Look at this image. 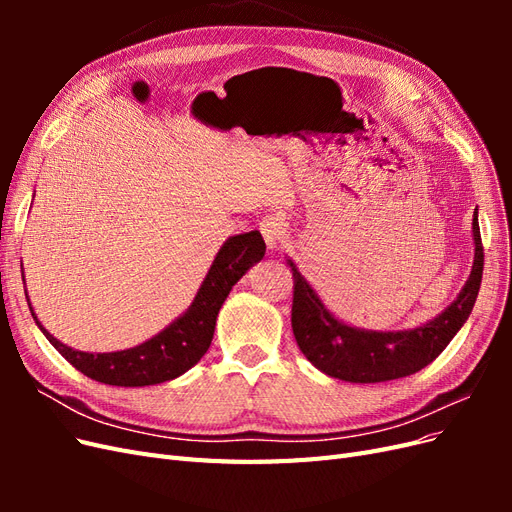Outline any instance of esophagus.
Masks as SVG:
<instances>
[{
  "mask_svg": "<svg viewBox=\"0 0 512 512\" xmlns=\"http://www.w3.org/2000/svg\"><path fill=\"white\" fill-rule=\"evenodd\" d=\"M260 232L269 250H275V247H280L286 239V222L277 213H271L267 218H262Z\"/></svg>",
  "mask_w": 512,
  "mask_h": 512,
  "instance_id": "obj_1",
  "label": "esophagus"
}]
</instances>
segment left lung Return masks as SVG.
<instances>
[{"label":"left lung","instance_id":"8db88e82","mask_svg":"<svg viewBox=\"0 0 512 512\" xmlns=\"http://www.w3.org/2000/svg\"><path fill=\"white\" fill-rule=\"evenodd\" d=\"M472 232L476 252L470 280L463 286L453 305H448V309H444L436 320H431L425 327H418L414 331H359L339 322L324 309V305L316 297V292L309 288L303 275L290 262V322L294 339H297L307 361L331 378L363 384L406 378L427 367L431 361H436V356H440V352L463 327V322L468 320L478 297L480 280H483L485 250L483 241H480L476 213Z\"/></svg>","mask_w":512,"mask_h":512}]
</instances>
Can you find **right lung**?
I'll use <instances>...</instances> for the list:
<instances>
[{"label":"right lung","instance_id":"obj_1","mask_svg":"<svg viewBox=\"0 0 512 512\" xmlns=\"http://www.w3.org/2000/svg\"><path fill=\"white\" fill-rule=\"evenodd\" d=\"M265 250L267 245L258 230L230 237L222 245L218 256H215L205 282L200 286L188 312L162 333L151 337L149 342L130 350L100 354L72 350L70 346L57 342L36 320L34 312L32 316L55 350L87 378L111 386L160 384L185 374V371L203 359V354L211 346L215 318H218L230 288L241 280L243 273L254 262L265 256Z\"/></svg>","mask_w":512,"mask_h":512}]
</instances>
